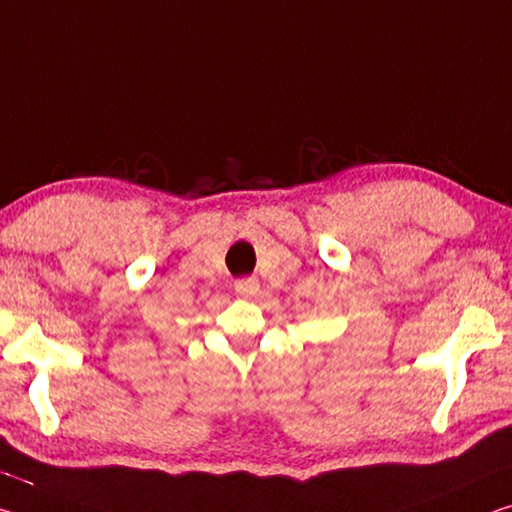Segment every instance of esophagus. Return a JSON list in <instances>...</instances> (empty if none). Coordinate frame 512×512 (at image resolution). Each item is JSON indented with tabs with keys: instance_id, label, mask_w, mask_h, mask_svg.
Wrapping results in <instances>:
<instances>
[{
	"instance_id": "esophagus-1",
	"label": "esophagus",
	"mask_w": 512,
	"mask_h": 512,
	"mask_svg": "<svg viewBox=\"0 0 512 512\" xmlns=\"http://www.w3.org/2000/svg\"><path fill=\"white\" fill-rule=\"evenodd\" d=\"M234 289H237V294L243 298H253L259 294V280L257 278H241L234 282Z\"/></svg>"
}]
</instances>
